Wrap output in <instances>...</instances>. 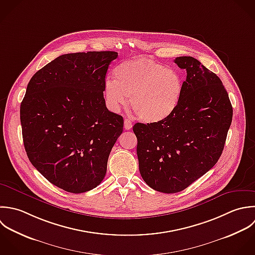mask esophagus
Here are the masks:
<instances>
[{"mask_svg": "<svg viewBox=\"0 0 255 255\" xmlns=\"http://www.w3.org/2000/svg\"><path fill=\"white\" fill-rule=\"evenodd\" d=\"M132 122L129 120V119H125L124 120V128L126 129V130H130L131 128H132Z\"/></svg>", "mask_w": 255, "mask_h": 255, "instance_id": "obj_1", "label": "esophagus"}]
</instances>
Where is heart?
I'll list each match as a JSON object with an SVG mask.
<instances>
[{
  "label": "heart",
  "mask_w": 255,
  "mask_h": 255,
  "mask_svg": "<svg viewBox=\"0 0 255 255\" xmlns=\"http://www.w3.org/2000/svg\"><path fill=\"white\" fill-rule=\"evenodd\" d=\"M116 80L107 77L103 92L107 106L118 111L128 102L135 114L148 123L161 122L177 109L183 81L173 68L154 59L138 56L122 61L115 69Z\"/></svg>",
  "instance_id": "1"
}]
</instances>
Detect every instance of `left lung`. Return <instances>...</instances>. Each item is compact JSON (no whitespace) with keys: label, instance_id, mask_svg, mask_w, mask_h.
Masks as SVG:
<instances>
[{"label":"left lung","instance_id":"obj_1","mask_svg":"<svg viewBox=\"0 0 255 255\" xmlns=\"http://www.w3.org/2000/svg\"><path fill=\"white\" fill-rule=\"evenodd\" d=\"M186 70L175 112L157 123H136L139 171L155 191L188 188L219 161L233 120V106L220 77L192 56H179Z\"/></svg>","mask_w":255,"mask_h":255}]
</instances>
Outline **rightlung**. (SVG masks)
<instances>
[{
    "label": "right lung",
    "instance_id": "obj_1",
    "mask_svg": "<svg viewBox=\"0 0 255 255\" xmlns=\"http://www.w3.org/2000/svg\"><path fill=\"white\" fill-rule=\"evenodd\" d=\"M115 51L62 54L30 78L20 104L22 140L32 166L52 185L80 194L104 179L123 117L103 96Z\"/></svg>",
    "mask_w": 255,
    "mask_h": 255
}]
</instances>
